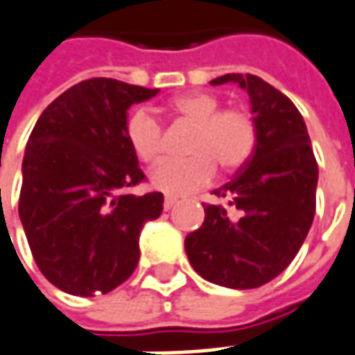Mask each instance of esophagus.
Masks as SVG:
<instances>
[{"mask_svg":"<svg viewBox=\"0 0 355 355\" xmlns=\"http://www.w3.org/2000/svg\"><path fill=\"white\" fill-rule=\"evenodd\" d=\"M177 202H178L177 198H173V196H167V198H165V202H163V207H165V209L169 211L171 207H173V205H175Z\"/></svg>","mask_w":355,"mask_h":355,"instance_id":"1","label":"esophagus"}]
</instances>
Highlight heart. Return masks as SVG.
<instances>
[{
	"instance_id": "obj_1",
	"label": "heart",
	"mask_w": 355,
	"mask_h": 355,
	"mask_svg": "<svg viewBox=\"0 0 355 355\" xmlns=\"http://www.w3.org/2000/svg\"><path fill=\"white\" fill-rule=\"evenodd\" d=\"M173 117L194 126L188 142L190 157L165 161L150 175L152 184L167 194H190L209 184L215 167L234 173L246 165L257 142L252 113L242 107H220V100L207 92L178 96L167 105ZM163 126L148 109L132 111L125 125L126 144L138 159L153 165L163 157Z\"/></svg>"
}]
</instances>
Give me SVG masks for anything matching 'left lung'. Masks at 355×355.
I'll return each mask as SVG.
<instances>
[{"label":"left lung","instance_id":"left-lung-1","mask_svg":"<svg viewBox=\"0 0 355 355\" xmlns=\"http://www.w3.org/2000/svg\"><path fill=\"white\" fill-rule=\"evenodd\" d=\"M252 101L257 142L234 178L203 205V225L184 240L194 271L227 288H257L296 257L315 215L317 169L306 123L292 101L254 74H225Z\"/></svg>","mask_w":355,"mask_h":355}]
</instances>
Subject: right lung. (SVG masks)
I'll return each mask as SVG.
<instances>
[{
	"label": "right lung",
	"mask_w": 355,
	"mask_h": 355,
	"mask_svg": "<svg viewBox=\"0 0 355 355\" xmlns=\"http://www.w3.org/2000/svg\"><path fill=\"white\" fill-rule=\"evenodd\" d=\"M159 90L88 78L49 103L22 159L19 215L32 257L53 286L107 294L135 272L138 236L163 194L130 190L146 175L126 144V109Z\"/></svg>",
	"instance_id": "add662e5"
}]
</instances>
